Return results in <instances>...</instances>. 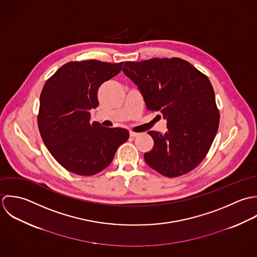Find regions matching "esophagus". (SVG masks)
I'll return each mask as SVG.
<instances>
[{
  "label": "esophagus",
  "mask_w": 257,
  "mask_h": 257,
  "mask_svg": "<svg viewBox=\"0 0 257 257\" xmlns=\"http://www.w3.org/2000/svg\"><path fill=\"white\" fill-rule=\"evenodd\" d=\"M130 136H131V137H137V136H139V133H136V132L130 131Z\"/></svg>",
  "instance_id": "1"
}]
</instances>
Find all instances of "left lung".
Here are the masks:
<instances>
[{
  "instance_id": "8db88e82",
  "label": "left lung",
  "mask_w": 257,
  "mask_h": 257,
  "mask_svg": "<svg viewBox=\"0 0 257 257\" xmlns=\"http://www.w3.org/2000/svg\"><path fill=\"white\" fill-rule=\"evenodd\" d=\"M149 111H160L168 131H149L153 149L145 162L158 173L179 177L195 169L207 154L219 123L214 91L208 78L190 62L152 58L123 65Z\"/></svg>"
}]
</instances>
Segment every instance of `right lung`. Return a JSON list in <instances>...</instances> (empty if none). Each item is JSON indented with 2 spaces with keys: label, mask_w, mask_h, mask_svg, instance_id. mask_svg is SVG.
<instances>
[{
  "label": "right lung",
  "mask_w": 257,
  "mask_h": 257,
  "mask_svg": "<svg viewBox=\"0 0 257 257\" xmlns=\"http://www.w3.org/2000/svg\"><path fill=\"white\" fill-rule=\"evenodd\" d=\"M122 64L94 59L68 62L43 88L38 117L42 139L52 157L71 173L92 176L101 172L129 138L124 128L89 121L90 110L98 106L99 86L116 76Z\"/></svg>",
  "instance_id": "1"
}]
</instances>
